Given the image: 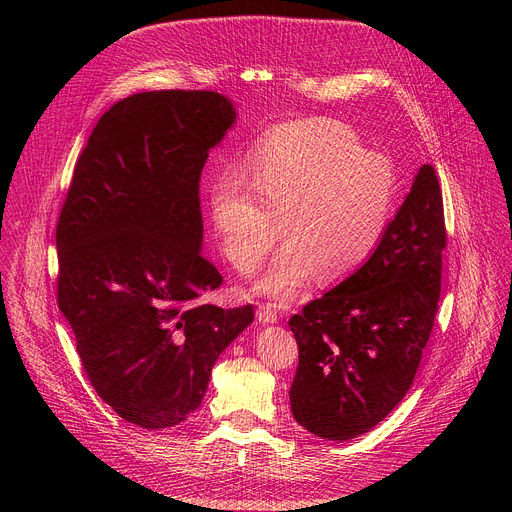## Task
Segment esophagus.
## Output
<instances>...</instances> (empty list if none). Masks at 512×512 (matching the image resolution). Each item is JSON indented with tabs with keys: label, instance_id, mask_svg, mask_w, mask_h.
Returning a JSON list of instances; mask_svg holds the SVG:
<instances>
[{
	"label": "esophagus",
	"instance_id": "1",
	"mask_svg": "<svg viewBox=\"0 0 512 512\" xmlns=\"http://www.w3.org/2000/svg\"><path fill=\"white\" fill-rule=\"evenodd\" d=\"M257 318H259L261 324H275V322L279 320V314H277L275 306L263 304V306H259V310H257Z\"/></svg>",
	"mask_w": 512,
	"mask_h": 512
}]
</instances>
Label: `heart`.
<instances>
[{
	"label": "heart",
	"mask_w": 512,
	"mask_h": 512,
	"mask_svg": "<svg viewBox=\"0 0 512 512\" xmlns=\"http://www.w3.org/2000/svg\"><path fill=\"white\" fill-rule=\"evenodd\" d=\"M247 182L218 176L208 188V221L227 261L241 273L259 267V294L291 300L318 273L336 283L379 249L399 202L395 166L369 154L360 137L334 119H306L271 129L245 166Z\"/></svg>",
	"instance_id": "obj_1"
}]
</instances>
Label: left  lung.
I'll use <instances>...</instances> for the list:
<instances>
[{
    "label": "left lung",
    "instance_id": "1",
    "mask_svg": "<svg viewBox=\"0 0 512 512\" xmlns=\"http://www.w3.org/2000/svg\"><path fill=\"white\" fill-rule=\"evenodd\" d=\"M444 249L442 190L423 164L375 255L289 320L300 352L289 403L302 427L346 442L405 397L437 314Z\"/></svg>",
    "mask_w": 512,
    "mask_h": 512
}]
</instances>
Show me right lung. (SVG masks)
<instances>
[{"instance_id":"add662e5","label":"right lung","mask_w":512,"mask_h":512,"mask_svg":"<svg viewBox=\"0 0 512 512\" xmlns=\"http://www.w3.org/2000/svg\"><path fill=\"white\" fill-rule=\"evenodd\" d=\"M237 119L214 91L115 103L77 160L56 225L58 308L85 375L125 421L174 427L194 413L221 352L255 308L206 304L223 275L200 255V174Z\"/></svg>"}]
</instances>
